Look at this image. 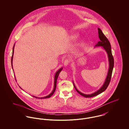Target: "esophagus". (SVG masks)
Masks as SVG:
<instances>
[{
	"instance_id": "obj_1",
	"label": "esophagus",
	"mask_w": 129,
	"mask_h": 129,
	"mask_svg": "<svg viewBox=\"0 0 129 129\" xmlns=\"http://www.w3.org/2000/svg\"><path fill=\"white\" fill-rule=\"evenodd\" d=\"M69 63V60L68 59H66L64 61V65L65 66H68Z\"/></svg>"
}]
</instances>
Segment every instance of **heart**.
<instances>
[{"label": "heart", "mask_w": 129, "mask_h": 129, "mask_svg": "<svg viewBox=\"0 0 129 129\" xmlns=\"http://www.w3.org/2000/svg\"><path fill=\"white\" fill-rule=\"evenodd\" d=\"M78 37V35H72L71 36V38L72 40H75V39H76Z\"/></svg>", "instance_id": "heart-1"}]
</instances>
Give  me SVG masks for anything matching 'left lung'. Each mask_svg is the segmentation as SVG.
<instances>
[{
	"label": "left lung",
	"mask_w": 129,
	"mask_h": 129,
	"mask_svg": "<svg viewBox=\"0 0 129 129\" xmlns=\"http://www.w3.org/2000/svg\"><path fill=\"white\" fill-rule=\"evenodd\" d=\"M98 30L99 38L100 41L95 46H101L105 49V50L106 51L108 55L110 67H109V69L107 77V78L106 79V81H105V83L104 84L103 86L100 88V89H99L96 92H95L91 94H85L81 93V92H80L76 88L75 85H73L76 90L81 95H82L85 97H86V98H90V97H94L97 95L101 93L102 92H103V91H104L107 88L108 86L109 85V84L111 82V80L112 72L113 68L114 67V59H113V56L112 55L111 43H110L109 41L108 40V39H107V38L105 36V35L103 34L102 30L100 28H98Z\"/></svg>",
	"instance_id": "1"
}]
</instances>
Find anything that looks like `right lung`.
<instances>
[{
	"label": "right lung",
	"mask_w": 129,
	"mask_h": 129,
	"mask_svg": "<svg viewBox=\"0 0 129 129\" xmlns=\"http://www.w3.org/2000/svg\"><path fill=\"white\" fill-rule=\"evenodd\" d=\"M13 53H14V47L13 48V54H12V58H11V64H12V60H13ZM62 69H60L57 71V72L55 74V79H54V89L52 91L51 93L49 95H48V96H46L45 97H41V98H39V97H35L34 96H32L33 97H35L36 98H39V99H44V98H50L51 96L52 95L54 94V92L55 91V90H56V84H57V78L58 77V76L59 75V73L60 72V71Z\"/></svg>",
	"instance_id": "add662e5"
}]
</instances>
